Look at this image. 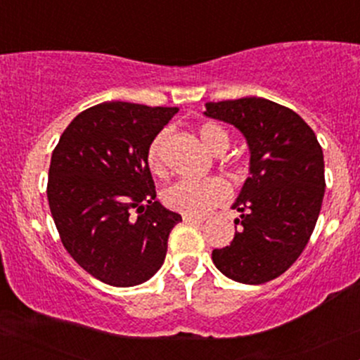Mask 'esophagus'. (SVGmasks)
Masks as SVG:
<instances>
[{
    "instance_id": "esophagus-1",
    "label": "esophagus",
    "mask_w": 360,
    "mask_h": 360,
    "mask_svg": "<svg viewBox=\"0 0 360 360\" xmlns=\"http://www.w3.org/2000/svg\"><path fill=\"white\" fill-rule=\"evenodd\" d=\"M183 220L189 223H203L206 218L205 217H193V214H183Z\"/></svg>"
}]
</instances>
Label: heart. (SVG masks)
<instances>
[{
  "label": "heart",
  "instance_id": "1",
  "mask_svg": "<svg viewBox=\"0 0 360 360\" xmlns=\"http://www.w3.org/2000/svg\"><path fill=\"white\" fill-rule=\"evenodd\" d=\"M198 137L201 143L214 155H220L230 146V135L225 127L220 123L206 122L198 128ZM169 131L162 130L152 139L147 147V166L155 176H162L166 172V146H167ZM229 198V188L218 177H208V179L191 181L181 179L169 184L162 191V201L169 210L174 212L193 214L208 213L214 206L225 203Z\"/></svg>",
  "mask_w": 360,
  "mask_h": 360
}]
</instances>
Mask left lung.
<instances>
[{
    "label": "left lung",
    "instance_id": "8db88e82",
    "mask_svg": "<svg viewBox=\"0 0 360 360\" xmlns=\"http://www.w3.org/2000/svg\"><path fill=\"white\" fill-rule=\"evenodd\" d=\"M206 117L232 123L250 148V176L233 210L235 237L212 259L226 278L262 284L286 272L315 230L325 194L323 150L315 131L264 98L206 103Z\"/></svg>",
    "mask_w": 360,
    "mask_h": 360
}]
</instances>
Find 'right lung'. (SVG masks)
<instances>
[{"label":"right lung","instance_id":"1","mask_svg":"<svg viewBox=\"0 0 360 360\" xmlns=\"http://www.w3.org/2000/svg\"><path fill=\"white\" fill-rule=\"evenodd\" d=\"M176 111L100 103L69 123L52 152L47 198L62 245L110 286L150 279L166 257L169 233L181 221V214L155 201L147 166L148 143Z\"/></svg>","mask_w":360,"mask_h":360}]
</instances>
